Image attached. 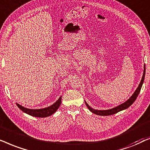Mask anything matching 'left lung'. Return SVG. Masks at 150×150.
<instances>
[{"label":"left lung","mask_w":150,"mask_h":150,"mask_svg":"<svg viewBox=\"0 0 150 150\" xmlns=\"http://www.w3.org/2000/svg\"><path fill=\"white\" fill-rule=\"evenodd\" d=\"M145 75V65H144V70H143V76H142V79H141L140 83L139 84V86H138L137 88L136 89V91H134V93H133V95H132L126 101H125L124 103H121V105H118V106L113 108H111V109H108V110H95V109H93V108H91V106H90V105L86 103V101H85L86 105V106L88 107V108L89 109L90 111L92 112L94 114H95V115H99V116L112 115H114V114L119 112H120L121 110H123L127 109V108H129L134 102L136 99L137 98L138 95H139V94L141 91V87H142V86H143V81H144Z\"/></svg>","instance_id":"1"}]
</instances>
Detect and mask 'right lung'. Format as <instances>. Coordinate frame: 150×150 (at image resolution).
<instances>
[{
	"label": "right lung",
	"mask_w": 150,
	"mask_h": 150,
	"mask_svg": "<svg viewBox=\"0 0 150 150\" xmlns=\"http://www.w3.org/2000/svg\"><path fill=\"white\" fill-rule=\"evenodd\" d=\"M61 102L62 96L59 97V99H57L53 104H52L51 105L48 106L47 108H44L29 109L27 108H25L18 103H16V105L22 111L24 112L25 113H27V115L33 116V117H40V118H43V117H47L53 115V114L56 112L57 110L59 108V107L60 106Z\"/></svg>",
	"instance_id": "1"
}]
</instances>
